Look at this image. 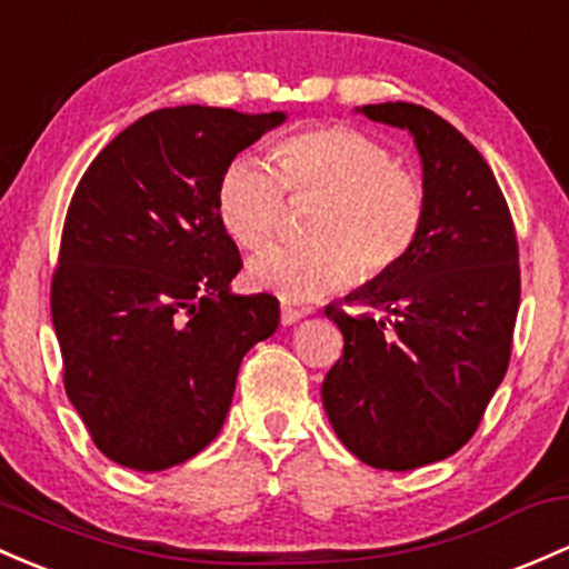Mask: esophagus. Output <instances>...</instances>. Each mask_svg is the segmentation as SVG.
Instances as JSON below:
<instances>
[{
    "mask_svg": "<svg viewBox=\"0 0 569 569\" xmlns=\"http://www.w3.org/2000/svg\"><path fill=\"white\" fill-rule=\"evenodd\" d=\"M305 316H308V310L291 308V305H283V308H280V323H283V327H291V323L302 321Z\"/></svg>",
    "mask_w": 569,
    "mask_h": 569,
    "instance_id": "esophagus-1",
    "label": "esophagus"
}]
</instances>
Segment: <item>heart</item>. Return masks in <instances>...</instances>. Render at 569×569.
Segmentation results:
<instances>
[{"instance_id": "obj_1", "label": "heart", "mask_w": 569, "mask_h": 569, "mask_svg": "<svg viewBox=\"0 0 569 569\" xmlns=\"http://www.w3.org/2000/svg\"><path fill=\"white\" fill-rule=\"evenodd\" d=\"M272 161L237 156L216 191L221 227L248 251L274 234L286 193H318L308 216L310 240L272 246L251 259L256 289L283 302H310L356 274L380 278L413 251L427 191L378 140L348 127H316L283 137Z\"/></svg>"}]
</instances>
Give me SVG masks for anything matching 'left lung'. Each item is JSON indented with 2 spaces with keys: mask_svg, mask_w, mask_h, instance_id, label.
Masks as SVG:
<instances>
[{
  "mask_svg": "<svg viewBox=\"0 0 569 569\" xmlns=\"http://www.w3.org/2000/svg\"><path fill=\"white\" fill-rule=\"evenodd\" d=\"M413 134L427 216L391 272L329 305L342 356L321 386L342 446L378 470H416L476 435L508 372L521 299L518 242L495 172L437 112L410 102L359 108Z\"/></svg>",
  "mask_w": 569,
  "mask_h": 569,
  "instance_id": "8db88e82",
  "label": "left lung"
}]
</instances>
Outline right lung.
Instances as JSON below:
<instances>
[{
    "instance_id": "1",
    "label": "right lung",
    "mask_w": 569,
    "mask_h": 569,
    "mask_svg": "<svg viewBox=\"0 0 569 569\" xmlns=\"http://www.w3.org/2000/svg\"><path fill=\"white\" fill-rule=\"evenodd\" d=\"M283 121L153 110L102 148L72 193L51 316L67 397L116 465L159 472L210 446L242 356L278 329V299L229 289L242 259L216 191L229 161Z\"/></svg>"
}]
</instances>
